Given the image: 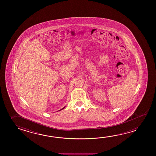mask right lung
I'll use <instances>...</instances> for the list:
<instances>
[{"label": "right lung", "instance_id": "right-lung-1", "mask_svg": "<svg viewBox=\"0 0 156 156\" xmlns=\"http://www.w3.org/2000/svg\"><path fill=\"white\" fill-rule=\"evenodd\" d=\"M65 107L63 108H62V109H61V110H62V109H64V108H65Z\"/></svg>", "mask_w": 156, "mask_h": 156}]
</instances>
